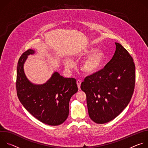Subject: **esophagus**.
Here are the masks:
<instances>
[{"mask_svg": "<svg viewBox=\"0 0 148 148\" xmlns=\"http://www.w3.org/2000/svg\"><path fill=\"white\" fill-rule=\"evenodd\" d=\"M81 81L79 79H77V86L78 88L79 89L80 88V86H81Z\"/></svg>", "mask_w": 148, "mask_h": 148, "instance_id": "obj_1", "label": "esophagus"}]
</instances>
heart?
Returning <instances> with one entry per match:
<instances>
[{"label": "heart", "instance_id": "1", "mask_svg": "<svg viewBox=\"0 0 148 148\" xmlns=\"http://www.w3.org/2000/svg\"><path fill=\"white\" fill-rule=\"evenodd\" d=\"M81 66L82 71L86 74L91 75L98 71L102 67L105 60V54L101 50L95 51L93 47H89L82 50L77 55L78 59L85 58ZM66 69H70L73 67L74 63L71 60H66L64 62Z\"/></svg>", "mask_w": 148, "mask_h": 148}]
</instances>
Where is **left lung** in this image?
Returning a JSON list of instances; mask_svg holds the SVG:
<instances>
[{
	"label": "left lung",
	"mask_w": 148,
	"mask_h": 148,
	"mask_svg": "<svg viewBox=\"0 0 148 148\" xmlns=\"http://www.w3.org/2000/svg\"><path fill=\"white\" fill-rule=\"evenodd\" d=\"M115 43L116 50L112 59L81 84L87 96L90 118L97 123L108 122L118 116L127 107L134 91V60L121 45Z\"/></svg>",
	"instance_id": "1"
}]
</instances>
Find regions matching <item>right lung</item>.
<instances>
[{
	"instance_id": "right-lung-1",
	"label": "right lung",
	"mask_w": 148,
	"mask_h": 148,
	"mask_svg": "<svg viewBox=\"0 0 148 148\" xmlns=\"http://www.w3.org/2000/svg\"><path fill=\"white\" fill-rule=\"evenodd\" d=\"M34 53V50L29 49L18 60L17 97L26 110L38 121L49 125H59L68 118L70 98L78 91L76 79L64 78L54 72L43 84L31 82L25 75L23 66L28 56Z\"/></svg>"
}]
</instances>
